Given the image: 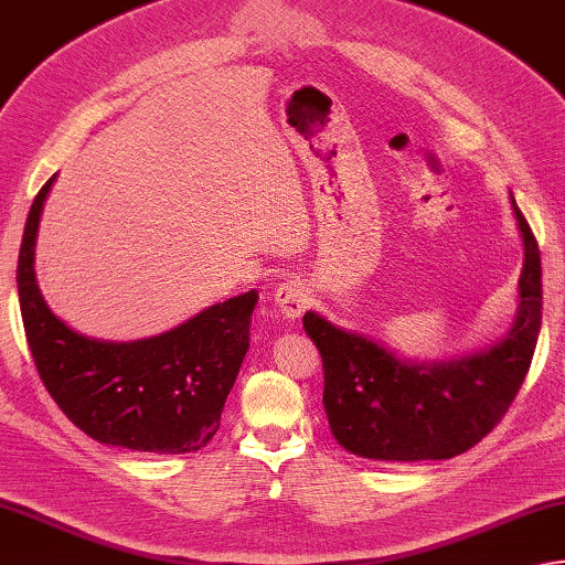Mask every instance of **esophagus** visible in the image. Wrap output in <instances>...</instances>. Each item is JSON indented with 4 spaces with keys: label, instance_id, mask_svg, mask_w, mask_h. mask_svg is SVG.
Wrapping results in <instances>:
<instances>
[{
    "label": "esophagus",
    "instance_id": "obj_1",
    "mask_svg": "<svg viewBox=\"0 0 565 565\" xmlns=\"http://www.w3.org/2000/svg\"><path fill=\"white\" fill-rule=\"evenodd\" d=\"M309 299L312 297H309V290L302 280H287L275 292V305H278L282 317L287 319L302 317V312L309 307Z\"/></svg>",
    "mask_w": 565,
    "mask_h": 565
}]
</instances>
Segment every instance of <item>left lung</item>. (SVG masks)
<instances>
[{"mask_svg":"<svg viewBox=\"0 0 565 565\" xmlns=\"http://www.w3.org/2000/svg\"><path fill=\"white\" fill-rule=\"evenodd\" d=\"M512 210L524 241L520 307L514 327L492 349L446 363H414L317 312L305 315V331L324 363L329 427L347 451L375 460L454 458L486 439L508 414L541 329L539 246L514 198Z\"/></svg>","mask_w":565,"mask_h":565,"instance_id":"obj_1","label":"left lung"}]
</instances>
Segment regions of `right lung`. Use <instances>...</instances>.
I'll return each instance as SVG.
<instances>
[{
    "instance_id": "obj_1",
    "label": "right lung",
    "mask_w": 565,
    "mask_h": 565,
    "mask_svg": "<svg viewBox=\"0 0 565 565\" xmlns=\"http://www.w3.org/2000/svg\"><path fill=\"white\" fill-rule=\"evenodd\" d=\"M31 204L17 285L26 341L55 405L77 429L143 454H190L210 444L250 339L258 292L212 305L160 337L117 343L87 339L57 319L33 273L43 202Z\"/></svg>"
}]
</instances>
